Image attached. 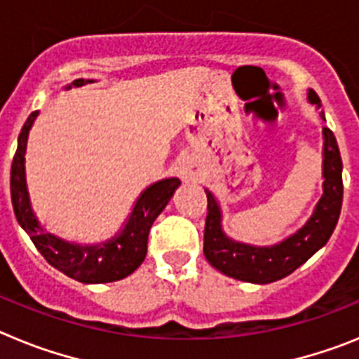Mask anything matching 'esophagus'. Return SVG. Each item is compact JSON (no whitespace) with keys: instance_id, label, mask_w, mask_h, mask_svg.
<instances>
[{"instance_id":"34e87169","label":"esophagus","mask_w":359,"mask_h":359,"mask_svg":"<svg viewBox=\"0 0 359 359\" xmlns=\"http://www.w3.org/2000/svg\"><path fill=\"white\" fill-rule=\"evenodd\" d=\"M177 174H180V177L185 180V182H196V180H198V167H196L192 161H183V163L180 165V169H177Z\"/></svg>"}]
</instances>
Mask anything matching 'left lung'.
<instances>
[{
  "mask_svg": "<svg viewBox=\"0 0 359 359\" xmlns=\"http://www.w3.org/2000/svg\"><path fill=\"white\" fill-rule=\"evenodd\" d=\"M311 104H320V97L313 90L307 93ZM323 120V111L320 113ZM341 156L336 138L329 128H323V196L315 212L297 233L273 246H252L230 239L221 226V208L212 192H207V221L203 253L207 261L221 273L253 284H269L293 273L309 257L315 255L334 231L344 201L341 182Z\"/></svg>",
  "mask_w": 359,
  "mask_h": 359,
  "instance_id": "1",
  "label": "left lung"
}]
</instances>
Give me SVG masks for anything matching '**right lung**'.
Segmentation results:
<instances>
[{
  "instance_id": "1",
  "label": "right lung",
  "mask_w": 359,
  "mask_h": 359,
  "mask_svg": "<svg viewBox=\"0 0 359 359\" xmlns=\"http://www.w3.org/2000/svg\"><path fill=\"white\" fill-rule=\"evenodd\" d=\"M84 79L73 81L68 88L84 86ZM39 111H34L25 122L19 133L18 149L11 169V196L12 207L18 223L30 236L32 243L36 244L41 255L52 264L53 268L84 284H102V282H115L131 275L138 266L144 262L147 255V239L154 219L161 214L167 203L172 198L174 190L180 187L177 177H167L147 187L136 199L128 223L118 236L100 244H75L66 243L59 237L44 231L37 221L36 214L30 207V196L27 189V176H25V152H27L28 133L32 123L37 118Z\"/></svg>"
}]
</instances>
